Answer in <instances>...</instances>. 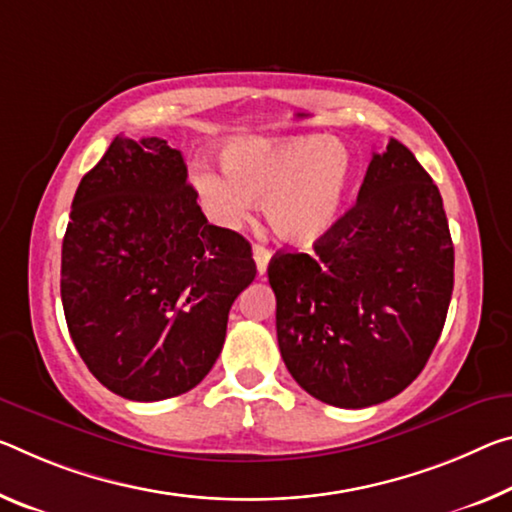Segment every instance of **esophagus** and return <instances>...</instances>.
<instances>
[{
  "label": "esophagus",
  "instance_id": "obj_1",
  "mask_svg": "<svg viewBox=\"0 0 512 512\" xmlns=\"http://www.w3.org/2000/svg\"><path fill=\"white\" fill-rule=\"evenodd\" d=\"M253 257H255V264H257V273L264 275L266 269H269V262H271V250L264 248V246H255Z\"/></svg>",
  "mask_w": 512,
  "mask_h": 512
}]
</instances>
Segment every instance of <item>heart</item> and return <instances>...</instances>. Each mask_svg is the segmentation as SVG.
Returning a JSON list of instances; mask_svg holds the SVG:
<instances>
[{"label": "heart", "mask_w": 512, "mask_h": 512, "mask_svg": "<svg viewBox=\"0 0 512 512\" xmlns=\"http://www.w3.org/2000/svg\"><path fill=\"white\" fill-rule=\"evenodd\" d=\"M223 168L193 170L207 214L234 227L264 198L266 223L294 246H312L335 227L353 180L348 152L316 136L237 139L223 152Z\"/></svg>", "instance_id": "obj_1"}]
</instances>
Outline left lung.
<instances>
[{"mask_svg":"<svg viewBox=\"0 0 512 512\" xmlns=\"http://www.w3.org/2000/svg\"><path fill=\"white\" fill-rule=\"evenodd\" d=\"M278 346L296 383L335 408L401 394L426 367L453 291L440 189L408 148L373 152L358 202L314 255L275 253Z\"/></svg>","mask_w":512,"mask_h":512,"instance_id":"8db88e82","label":"left lung"}]
</instances>
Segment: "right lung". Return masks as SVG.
<instances>
[{"mask_svg":"<svg viewBox=\"0 0 512 512\" xmlns=\"http://www.w3.org/2000/svg\"><path fill=\"white\" fill-rule=\"evenodd\" d=\"M250 243L209 225L164 139L116 136L81 177L61 250V300L88 371L129 401L196 387L255 280Z\"/></svg>","mask_w":512,"mask_h":512,"instance_id":"add662e5","label":"right lung"}]
</instances>
